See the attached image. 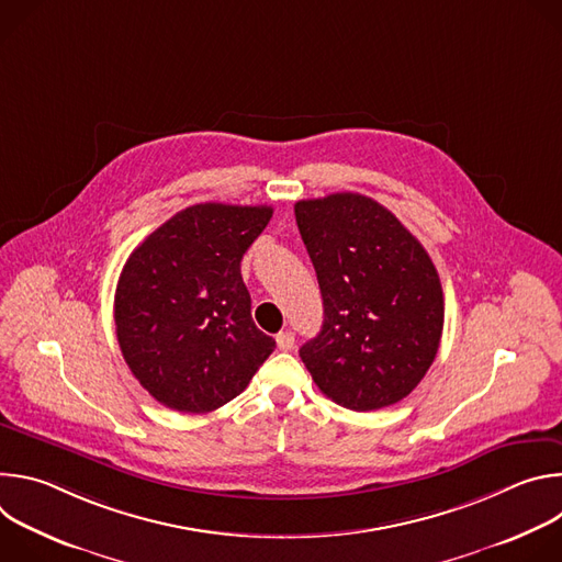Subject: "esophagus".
I'll return each mask as SVG.
<instances>
[{"label": "esophagus", "instance_id": "1", "mask_svg": "<svg viewBox=\"0 0 562 562\" xmlns=\"http://www.w3.org/2000/svg\"><path fill=\"white\" fill-rule=\"evenodd\" d=\"M276 342H278L280 351H291L295 347V334L293 331H280L276 336Z\"/></svg>", "mask_w": 562, "mask_h": 562}]
</instances>
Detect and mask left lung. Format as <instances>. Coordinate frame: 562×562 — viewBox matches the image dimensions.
Masks as SVG:
<instances>
[{"mask_svg": "<svg viewBox=\"0 0 562 562\" xmlns=\"http://www.w3.org/2000/svg\"><path fill=\"white\" fill-rule=\"evenodd\" d=\"M295 222L325 304L323 329L300 349L313 382L353 412L400 403L429 371L445 325L429 254L360 193L300 200Z\"/></svg>", "mask_w": 562, "mask_h": 562, "instance_id": "8db88e82", "label": "left lung"}]
</instances>
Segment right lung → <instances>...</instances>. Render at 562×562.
Here are the masks:
<instances>
[{
	"label": "right lung",
	"instance_id": "obj_1",
	"mask_svg": "<svg viewBox=\"0 0 562 562\" xmlns=\"http://www.w3.org/2000/svg\"><path fill=\"white\" fill-rule=\"evenodd\" d=\"M271 206L193 204L128 256L115 334L139 384L169 409L206 414L243 393L276 340L251 317L239 262Z\"/></svg>",
	"mask_w": 562,
	"mask_h": 562
}]
</instances>
